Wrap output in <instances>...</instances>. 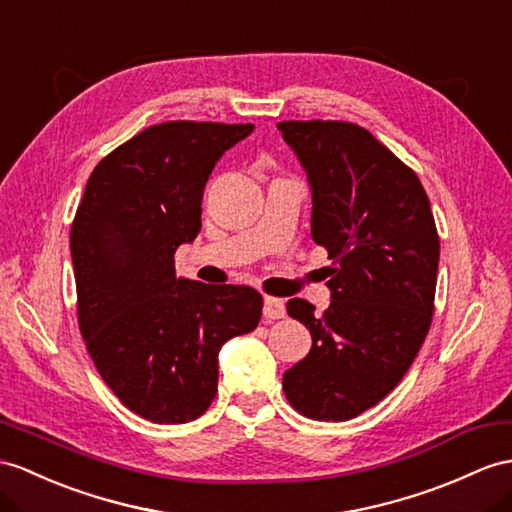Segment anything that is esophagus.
<instances>
[{"label": "esophagus", "instance_id": "1", "mask_svg": "<svg viewBox=\"0 0 512 512\" xmlns=\"http://www.w3.org/2000/svg\"><path fill=\"white\" fill-rule=\"evenodd\" d=\"M265 319H282L286 315V306L282 299L276 297H265V308H263Z\"/></svg>", "mask_w": 512, "mask_h": 512}]
</instances>
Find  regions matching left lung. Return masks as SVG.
Wrapping results in <instances>:
<instances>
[{
  "label": "left lung",
  "instance_id": "left-lung-1",
  "mask_svg": "<svg viewBox=\"0 0 512 512\" xmlns=\"http://www.w3.org/2000/svg\"><path fill=\"white\" fill-rule=\"evenodd\" d=\"M306 171L310 234L334 260L330 306L286 302L313 347L282 376L291 406L317 421H347L389 395L426 339L439 271V234L413 169L365 128L282 121Z\"/></svg>",
  "mask_w": 512,
  "mask_h": 512
}]
</instances>
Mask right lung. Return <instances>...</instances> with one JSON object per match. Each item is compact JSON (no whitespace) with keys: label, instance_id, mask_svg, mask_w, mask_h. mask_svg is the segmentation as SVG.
Masks as SVG:
<instances>
[{"label":"right lung","instance_id":"add662e5","mask_svg":"<svg viewBox=\"0 0 512 512\" xmlns=\"http://www.w3.org/2000/svg\"><path fill=\"white\" fill-rule=\"evenodd\" d=\"M252 123L169 121L139 132L93 169L71 226L80 332L123 406L186 423L213 404L219 352L252 332L263 295L176 278V249L202 230L219 158Z\"/></svg>","mask_w":512,"mask_h":512}]
</instances>
